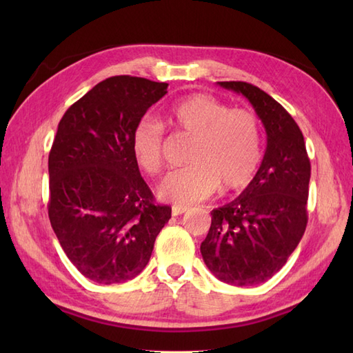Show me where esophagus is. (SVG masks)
<instances>
[{"mask_svg": "<svg viewBox=\"0 0 353 353\" xmlns=\"http://www.w3.org/2000/svg\"><path fill=\"white\" fill-rule=\"evenodd\" d=\"M186 211H190L188 206H182V205H174V206H172V215H182Z\"/></svg>", "mask_w": 353, "mask_h": 353, "instance_id": "34e87169", "label": "esophagus"}]
</instances>
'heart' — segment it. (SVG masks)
Here are the masks:
<instances>
[{
  "mask_svg": "<svg viewBox=\"0 0 353 353\" xmlns=\"http://www.w3.org/2000/svg\"><path fill=\"white\" fill-rule=\"evenodd\" d=\"M165 123L194 137L188 162L168 172L159 196L179 205L197 203L219 190L235 191L252 181L261 161L259 121L245 109H230L214 97L194 94L165 110ZM163 130L153 119H142L132 134L138 167L156 174L163 163Z\"/></svg>",
  "mask_w": 353,
  "mask_h": 353,
  "instance_id": "b5f03b06",
  "label": "heart"
}]
</instances>
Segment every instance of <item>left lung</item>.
Segmentation results:
<instances>
[{
    "label": "left lung",
    "instance_id": "left-lung-1",
    "mask_svg": "<svg viewBox=\"0 0 353 353\" xmlns=\"http://www.w3.org/2000/svg\"><path fill=\"white\" fill-rule=\"evenodd\" d=\"M219 85L250 101L264 124L267 148L249 186L211 212L200 252L220 281L250 287L279 272L301 243L308 223L311 163L297 123L274 99L245 81Z\"/></svg>",
    "mask_w": 353,
    "mask_h": 353
}]
</instances>
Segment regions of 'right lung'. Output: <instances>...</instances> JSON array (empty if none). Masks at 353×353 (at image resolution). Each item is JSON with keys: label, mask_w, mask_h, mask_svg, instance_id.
Wrapping results in <instances>:
<instances>
[{"label": "right lung", "mask_w": 353, "mask_h": 353, "mask_svg": "<svg viewBox=\"0 0 353 353\" xmlns=\"http://www.w3.org/2000/svg\"><path fill=\"white\" fill-rule=\"evenodd\" d=\"M168 83L115 76L65 112L48 156L51 228L66 256L97 283H123L148 264L171 208L156 205L132 134Z\"/></svg>", "instance_id": "1"}]
</instances>
